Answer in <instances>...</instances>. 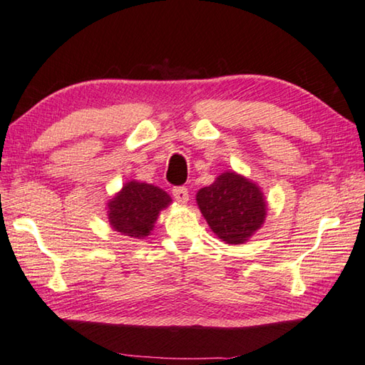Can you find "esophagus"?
I'll return each mask as SVG.
<instances>
[{
    "label": "esophagus",
    "mask_w": 365,
    "mask_h": 365,
    "mask_svg": "<svg viewBox=\"0 0 365 365\" xmlns=\"http://www.w3.org/2000/svg\"><path fill=\"white\" fill-rule=\"evenodd\" d=\"M173 197H175V200L179 202V203H187L189 202V192L184 186L173 187Z\"/></svg>",
    "instance_id": "34e87169"
}]
</instances>
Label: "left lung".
Instances as JSON below:
<instances>
[{"label":"left lung","instance_id":"8db88e82","mask_svg":"<svg viewBox=\"0 0 365 365\" xmlns=\"http://www.w3.org/2000/svg\"><path fill=\"white\" fill-rule=\"evenodd\" d=\"M203 218L226 244H244L263 226L266 200L257 184L234 171H226L197 192Z\"/></svg>","mask_w":365,"mask_h":365}]
</instances>
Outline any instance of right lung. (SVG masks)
Returning a JSON list of instances; mask_svg holds the SVG:
<instances>
[{"instance_id":"add662e5","label":"right lung","mask_w":365,"mask_h":365,"mask_svg":"<svg viewBox=\"0 0 365 365\" xmlns=\"http://www.w3.org/2000/svg\"><path fill=\"white\" fill-rule=\"evenodd\" d=\"M171 203V197L157 186L130 181L108 202L107 218L117 232L144 239L153 229L158 213Z\"/></svg>"}]
</instances>
